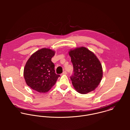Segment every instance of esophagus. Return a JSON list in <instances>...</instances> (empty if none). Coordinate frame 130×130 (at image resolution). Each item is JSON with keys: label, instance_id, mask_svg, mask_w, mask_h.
I'll return each mask as SVG.
<instances>
[{"label": "esophagus", "instance_id": "1", "mask_svg": "<svg viewBox=\"0 0 130 130\" xmlns=\"http://www.w3.org/2000/svg\"><path fill=\"white\" fill-rule=\"evenodd\" d=\"M67 72H66V71H63V73H62V74H67Z\"/></svg>", "mask_w": 130, "mask_h": 130}]
</instances>
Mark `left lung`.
Instances as JSON below:
<instances>
[{"mask_svg": "<svg viewBox=\"0 0 130 130\" xmlns=\"http://www.w3.org/2000/svg\"><path fill=\"white\" fill-rule=\"evenodd\" d=\"M69 54L74 67L71 79L74 89L82 94L94 90L103 77L102 66L99 59L85 47L72 50Z\"/></svg>", "mask_w": 130, "mask_h": 130, "instance_id": "obj_1", "label": "left lung"}]
</instances>
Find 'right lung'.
<instances>
[{
    "label": "right lung",
    "instance_id": "obj_1",
    "mask_svg": "<svg viewBox=\"0 0 130 130\" xmlns=\"http://www.w3.org/2000/svg\"><path fill=\"white\" fill-rule=\"evenodd\" d=\"M55 51L43 48L33 54L24 69V77L28 86L39 93L47 92L60 75L56 74L52 58Z\"/></svg>",
    "mask_w": 130,
    "mask_h": 130
}]
</instances>
